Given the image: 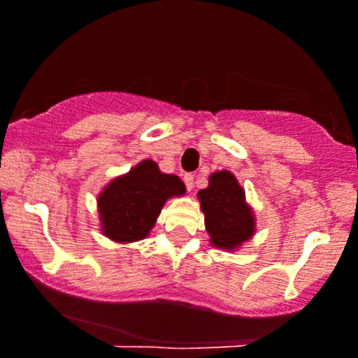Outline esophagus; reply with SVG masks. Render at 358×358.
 <instances>
[{"instance_id":"esophagus-1","label":"esophagus","mask_w":358,"mask_h":358,"mask_svg":"<svg viewBox=\"0 0 358 358\" xmlns=\"http://www.w3.org/2000/svg\"><path fill=\"white\" fill-rule=\"evenodd\" d=\"M183 182H185L187 189H189V190L194 189V175H190V173H187V175L183 176Z\"/></svg>"}]
</instances>
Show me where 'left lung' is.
Here are the masks:
<instances>
[{"mask_svg":"<svg viewBox=\"0 0 358 358\" xmlns=\"http://www.w3.org/2000/svg\"><path fill=\"white\" fill-rule=\"evenodd\" d=\"M197 197L210 245L231 252L252 238L255 231L254 213L245 202V190L233 173L227 169L213 173L208 189L199 190Z\"/></svg>","mask_w":358,"mask_h":358,"instance_id":"obj_1","label":"left lung"}]
</instances>
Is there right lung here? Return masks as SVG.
Segmentation results:
<instances>
[{
  "mask_svg": "<svg viewBox=\"0 0 358 358\" xmlns=\"http://www.w3.org/2000/svg\"><path fill=\"white\" fill-rule=\"evenodd\" d=\"M183 194L185 185L178 176L159 171L154 161H141L127 175L111 180L97 197L101 231L118 243L145 238L164 202Z\"/></svg>",
  "mask_w": 358,
  "mask_h": 358,
  "instance_id": "add662e5",
  "label": "right lung"
}]
</instances>
